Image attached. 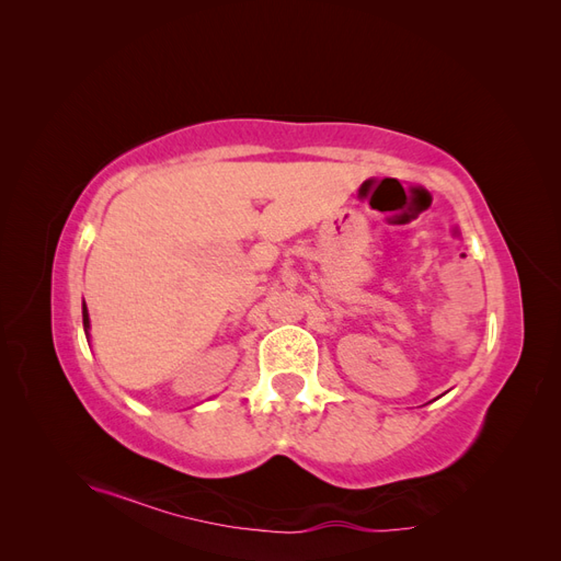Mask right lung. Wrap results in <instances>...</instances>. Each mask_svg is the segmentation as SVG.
Instances as JSON below:
<instances>
[{
	"label": "right lung",
	"mask_w": 561,
	"mask_h": 561,
	"mask_svg": "<svg viewBox=\"0 0 561 561\" xmlns=\"http://www.w3.org/2000/svg\"><path fill=\"white\" fill-rule=\"evenodd\" d=\"M81 316H83V332H87V339H89V330H91V320H89V309H87V304H83V309H81Z\"/></svg>",
	"instance_id": "add662e5"
}]
</instances>
